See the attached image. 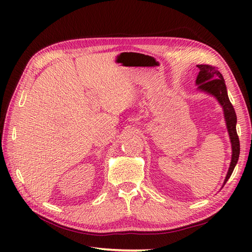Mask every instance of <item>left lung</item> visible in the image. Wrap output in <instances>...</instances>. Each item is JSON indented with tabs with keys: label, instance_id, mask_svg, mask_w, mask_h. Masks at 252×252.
I'll return each mask as SVG.
<instances>
[{
	"label": "left lung",
	"instance_id": "obj_1",
	"mask_svg": "<svg viewBox=\"0 0 252 252\" xmlns=\"http://www.w3.org/2000/svg\"><path fill=\"white\" fill-rule=\"evenodd\" d=\"M197 67L199 68V73H198L196 79V84L198 85L197 90L213 95L218 99L219 103H220L224 111V118H225L228 135L229 138H231L232 160L227 171L226 178L224 180L223 185H225L228 179L231 178L235 165H236L238 161L240 153L239 138L236 131L237 117L236 114H235L233 105L229 101L225 81H224L221 72L216 67L210 65H197Z\"/></svg>",
	"mask_w": 252,
	"mask_h": 252
}]
</instances>
